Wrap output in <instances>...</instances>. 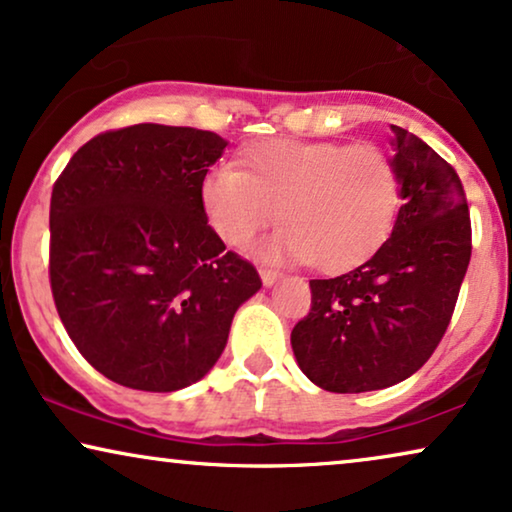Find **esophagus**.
Segmentation results:
<instances>
[{
    "instance_id": "obj_1",
    "label": "esophagus",
    "mask_w": 512,
    "mask_h": 512,
    "mask_svg": "<svg viewBox=\"0 0 512 512\" xmlns=\"http://www.w3.org/2000/svg\"><path fill=\"white\" fill-rule=\"evenodd\" d=\"M282 277V272H277V270H270V268H263L261 270V282H263V286H272V284H277V279Z\"/></svg>"
}]
</instances>
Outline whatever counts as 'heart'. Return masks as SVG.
Returning a JSON list of instances; mask_svg holds the SVG:
<instances>
[{"mask_svg": "<svg viewBox=\"0 0 512 512\" xmlns=\"http://www.w3.org/2000/svg\"><path fill=\"white\" fill-rule=\"evenodd\" d=\"M200 184L207 223L242 249L272 221L282 230L261 247L265 258L310 261L324 272L349 270L382 247L401 207V177L373 144L265 139Z\"/></svg>", "mask_w": 512, "mask_h": 512, "instance_id": "heart-1", "label": "heart"}]
</instances>
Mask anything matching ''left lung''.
Masks as SVG:
<instances>
[{
    "label": "left lung",
    "mask_w": 512,
    "mask_h": 512,
    "mask_svg": "<svg viewBox=\"0 0 512 512\" xmlns=\"http://www.w3.org/2000/svg\"><path fill=\"white\" fill-rule=\"evenodd\" d=\"M401 200L387 242L359 268L312 279V310L291 333L298 366L335 394L387 389L429 361L471 261L464 186L429 144L391 125Z\"/></svg>",
    "instance_id": "left-lung-1"
}]
</instances>
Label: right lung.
<instances>
[{
	"instance_id": "right-lung-1",
	"label": "right lung",
	"mask_w": 512,
	"mask_h": 512,
	"mask_svg": "<svg viewBox=\"0 0 512 512\" xmlns=\"http://www.w3.org/2000/svg\"><path fill=\"white\" fill-rule=\"evenodd\" d=\"M228 142L139 123L83 144L51 195V291L69 338L111 382L177 391L205 377L254 265L214 233L200 184Z\"/></svg>"
}]
</instances>
